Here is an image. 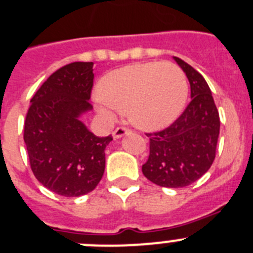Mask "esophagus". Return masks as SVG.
I'll return each mask as SVG.
<instances>
[{
    "label": "esophagus",
    "mask_w": 253,
    "mask_h": 253,
    "mask_svg": "<svg viewBox=\"0 0 253 253\" xmlns=\"http://www.w3.org/2000/svg\"><path fill=\"white\" fill-rule=\"evenodd\" d=\"M129 132H131V129L126 128V127H117V128L112 132V136L113 138H120L122 137V136H125V134H128Z\"/></svg>",
    "instance_id": "esophagus-1"
}]
</instances>
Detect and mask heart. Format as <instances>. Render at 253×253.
Listing matches in <instances>:
<instances>
[{
  "mask_svg": "<svg viewBox=\"0 0 253 253\" xmlns=\"http://www.w3.org/2000/svg\"><path fill=\"white\" fill-rule=\"evenodd\" d=\"M187 93L185 73L174 63H133L103 77L96 105L107 120L115 117V111L127 112L136 127L156 131L180 116Z\"/></svg>",
  "mask_w": 253,
  "mask_h": 253,
  "instance_id": "obj_1",
  "label": "heart"
}]
</instances>
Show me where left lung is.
<instances>
[{
    "instance_id": "8db88e82",
    "label": "left lung",
    "mask_w": 253,
    "mask_h": 253,
    "mask_svg": "<svg viewBox=\"0 0 253 253\" xmlns=\"http://www.w3.org/2000/svg\"><path fill=\"white\" fill-rule=\"evenodd\" d=\"M191 86V102L167 128L150 137V156L142 172L162 187L180 188L204 176L216 157L219 116L206 80L192 66L173 57Z\"/></svg>"
}]
</instances>
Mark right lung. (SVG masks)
I'll use <instances>...</instances> for the list:
<instances>
[{"mask_svg": "<svg viewBox=\"0 0 253 253\" xmlns=\"http://www.w3.org/2000/svg\"><path fill=\"white\" fill-rule=\"evenodd\" d=\"M93 62H72L53 72L31 98L23 140L39 182L65 197L96 188L105 172V148L112 136L97 137L80 121L92 110Z\"/></svg>", "mask_w": 253, "mask_h": 253, "instance_id": "obj_1", "label": "right lung"}]
</instances>
